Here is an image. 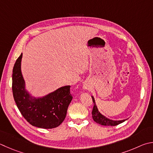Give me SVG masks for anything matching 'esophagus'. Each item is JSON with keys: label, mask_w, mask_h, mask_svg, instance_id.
Here are the masks:
<instances>
[{"label": "esophagus", "mask_w": 153, "mask_h": 153, "mask_svg": "<svg viewBox=\"0 0 153 153\" xmlns=\"http://www.w3.org/2000/svg\"><path fill=\"white\" fill-rule=\"evenodd\" d=\"M84 88V89H85V90H89V87H88V85H85Z\"/></svg>", "instance_id": "obj_1"}]
</instances>
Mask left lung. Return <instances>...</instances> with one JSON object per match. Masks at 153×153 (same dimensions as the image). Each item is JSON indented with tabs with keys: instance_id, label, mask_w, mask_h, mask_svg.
I'll list each match as a JSON object with an SVG mask.
<instances>
[{
	"instance_id": "obj_1",
	"label": "left lung",
	"mask_w": 153,
	"mask_h": 153,
	"mask_svg": "<svg viewBox=\"0 0 153 153\" xmlns=\"http://www.w3.org/2000/svg\"><path fill=\"white\" fill-rule=\"evenodd\" d=\"M91 98H92V100L94 102V107L91 114H92V118L94 119V120L95 121L96 123L103 125V126H116V125L123 123L125 120H127V119H126V120H110L109 118H107L106 117H105L104 116L102 115L98 111L94 97L91 96Z\"/></svg>"
}]
</instances>
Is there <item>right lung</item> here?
<instances>
[{
	"instance_id": "right-lung-1",
	"label": "right lung",
	"mask_w": 153,
	"mask_h": 153,
	"mask_svg": "<svg viewBox=\"0 0 153 153\" xmlns=\"http://www.w3.org/2000/svg\"><path fill=\"white\" fill-rule=\"evenodd\" d=\"M22 56L21 53L13 69L12 90L15 103L21 114L32 126L45 129L56 128L65 120L73 98L71 86H63L42 98H33L25 88L21 70Z\"/></svg>"
}]
</instances>
